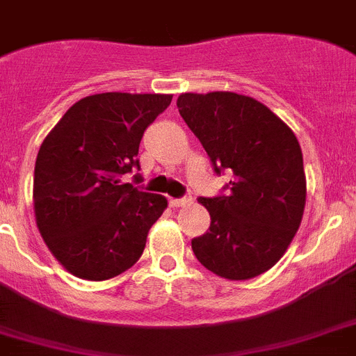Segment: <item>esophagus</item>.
<instances>
[{
  "instance_id": "obj_1",
  "label": "esophagus",
  "mask_w": 356,
  "mask_h": 356,
  "mask_svg": "<svg viewBox=\"0 0 356 356\" xmlns=\"http://www.w3.org/2000/svg\"><path fill=\"white\" fill-rule=\"evenodd\" d=\"M191 199L190 197H182V199H170V206L172 208H182V206H186V204H190Z\"/></svg>"
}]
</instances>
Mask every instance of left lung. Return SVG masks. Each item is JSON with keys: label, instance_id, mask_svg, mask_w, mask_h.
<instances>
[{"label": "left lung", "instance_id": "8db88e82", "mask_svg": "<svg viewBox=\"0 0 356 356\" xmlns=\"http://www.w3.org/2000/svg\"><path fill=\"white\" fill-rule=\"evenodd\" d=\"M177 107L216 174L233 172L227 195L197 199L211 224L191 240V249L216 276L252 280L280 261L301 225L307 175L298 138L267 105L245 95L182 92Z\"/></svg>", "mask_w": 356, "mask_h": 356}]
</instances>
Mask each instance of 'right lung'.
Segmentation results:
<instances>
[{
    "label": "right lung",
    "instance_id": "right-lung-1",
    "mask_svg": "<svg viewBox=\"0 0 356 356\" xmlns=\"http://www.w3.org/2000/svg\"><path fill=\"white\" fill-rule=\"evenodd\" d=\"M170 102L172 95H91L71 105L42 141L33 172L35 224L73 276L111 280L143 254L168 200L122 179L140 166L145 129Z\"/></svg>",
    "mask_w": 356,
    "mask_h": 356
}]
</instances>
